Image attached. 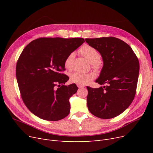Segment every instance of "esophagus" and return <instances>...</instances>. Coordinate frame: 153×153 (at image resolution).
Segmentation results:
<instances>
[{
  "label": "esophagus",
  "instance_id": "obj_1",
  "mask_svg": "<svg viewBox=\"0 0 153 153\" xmlns=\"http://www.w3.org/2000/svg\"><path fill=\"white\" fill-rule=\"evenodd\" d=\"M77 86L78 87H84V85H82V84H77Z\"/></svg>",
  "mask_w": 153,
  "mask_h": 153
}]
</instances>
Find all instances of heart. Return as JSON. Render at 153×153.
<instances>
[{
    "label": "heart",
    "mask_w": 153,
    "mask_h": 153,
    "mask_svg": "<svg viewBox=\"0 0 153 153\" xmlns=\"http://www.w3.org/2000/svg\"><path fill=\"white\" fill-rule=\"evenodd\" d=\"M81 53L85 58H86L92 64V68L95 69H99V62L100 61L101 55L100 53L90 45H84L79 50ZM75 57V53L72 52L68 55L64 60V65L66 69L70 70L72 67V62ZM95 77L94 72H88V73H82L81 72L76 71L70 75L71 81L79 84H85L93 80Z\"/></svg>",
    "instance_id": "1"
}]
</instances>
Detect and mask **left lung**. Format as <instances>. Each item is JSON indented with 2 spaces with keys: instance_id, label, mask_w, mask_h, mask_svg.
Segmentation results:
<instances>
[{
  "instance_id": "left-lung-1",
  "label": "left lung",
  "mask_w": 153,
  "mask_h": 153,
  "mask_svg": "<svg viewBox=\"0 0 153 153\" xmlns=\"http://www.w3.org/2000/svg\"><path fill=\"white\" fill-rule=\"evenodd\" d=\"M102 55L103 66L96 82L107 85L87 86V107L94 116L110 119L121 114L133 102L136 92L140 64L131 48L115 37L86 38Z\"/></svg>"
}]
</instances>
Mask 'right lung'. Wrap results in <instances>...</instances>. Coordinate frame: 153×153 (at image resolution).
<instances>
[{
    "instance_id": "obj_1",
    "label": "right lung",
    "mask_w": 153,
    "mask_h": 153,
    "mask_svg": "<svg viewBox=\"0 0 153 153\" xmlns=\"http://www.w3.org/2000/svg\"><path fill=\"white\" fill-rule=\"evenodd\" d=\"M84 42L82 38H39L24 48L16 77L22 100L31 113L48 121L69 115V99L78 88L75 84L64 85L69 78L63 73L64 62Z\"/></svg>"
}]
</instances>
